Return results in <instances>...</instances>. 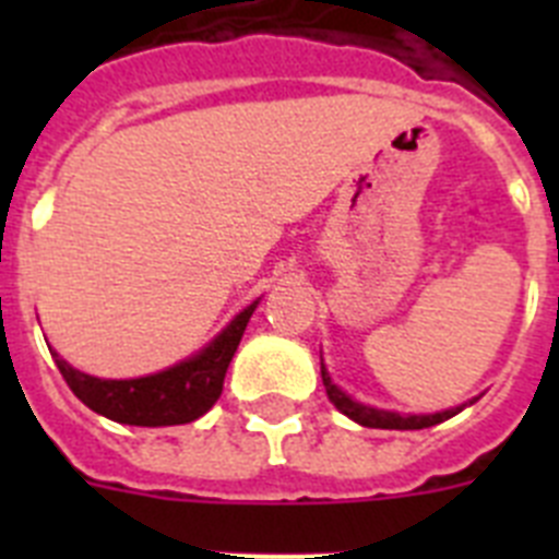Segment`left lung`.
<instances>
[{"label": "left lung", "mask_w": 559, "mask_h": 559, "mask_svg": "<svg viewBox=\"0 0 559 559\" xmlns=\"http://www.w3.org/2000/svg\"><path fill=\"white\" fill-rule=\"evenodd\" d=\"M322 383H324V389H328L330 403H333V406L338 408L341 414H347L349 419H355V423H360V426H367V428H389V431H417V428H431V426H437V423H442V419H451L453 414L462 412V408H451V412L408 414V417H403V414L383 412V408L360 406V403H355L353 397H347V394L335 386L333 380H330L328 369H324V364H322Z\"/></svg>", "instance_id": "left-lung-1"}]
</instances>
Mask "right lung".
<instances>
[{"mask_svg":"<svg viewBox=\"0 0 559 559\" xmlns=\"http://www.w3.org/2000/svg\"><path fill=\"white\" fill-rule=\"evenodd\" d=\"M257 302L249 305L243 313H237L229 328L212 341L204 353L190 360H181V364L165 369V372L147 374V378H92V374L69 367L67 360L58 358L56 349H49V353L56 358L67 386L92 412L103 414L114 423H126V426H185V423L199 419L201 414H206L218 403L229 360L240 338H243V330Z\"/></svg>","mask_w":559,"mask_h":559,"instance_id":"obj_1","label":"right lung"}]
</instances>
